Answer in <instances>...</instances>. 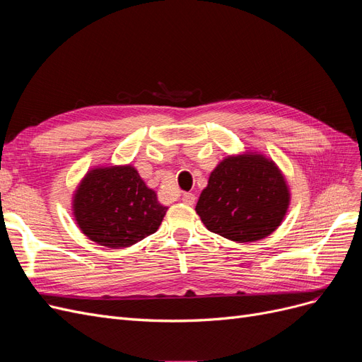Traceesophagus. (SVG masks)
I'll use <instances>...</instances> for the list:
<instances>
[{"label":"esophagus","mask_w":362,"mask_h":362,"mask_svg":"<svg viewBox=\"0 0 362 362\" xmlns=\"http://www.w3.org/2000/svg\"><path fill=\"white\" fill-rule=\"evenodd\" d=\"M196 201V196L193 193H184L182 194V202L187 204V205H193Z\"/></svg>","instance_id":"esophagus-1"}]
</instances>
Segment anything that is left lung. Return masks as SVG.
Segmentation results:
<instances>
[{
    "mask_svg": "<svg viewBox=\"0 0 362 362\" xmlns=\"http://www.w3.org/2000/svg\"><path fill=\"white\" fill-rule=\"evenodd\" d=\"M288 204V187L276 164L247 152L225 158L211 172L196 213L208 231L246 243L275 231Z\"/></svg>",
    "mask_w": 362,
    "mask_h": 362,
    "instance_id": "left-lung-1",
    "label": "left lung"
}]
</instances>
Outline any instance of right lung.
I'll list each match as a JSON object with an SVG mask.
<instances>
[{"mask_svg": "<svg viewBox=\"0 0 362 362\" xmlns=\"http://www.w3.org/2000/svg\"><path fill=\"white\" fill-rule=\"evenodd\" d=\"M166 211L131 166L90 170L74 196V216L83 234L115 249L154 234Z\"/></svg>", "mask_w": 362, "mask_h": 362, "instance_id": "1", "label": "right lung"}]
</instances>
